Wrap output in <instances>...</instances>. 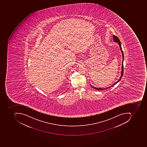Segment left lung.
<instances>
[{
	"instance_id": "obj_1",
	"label": "left lung",
	"mask_w": 147,
	"mask_h": 147,
	"mask_svg": "<svg viewBox=\"0 0 147 147\" xmlns=\"http://www.w3.org/2000/svg\"><path fill=\"white\" fill-rule=\"evenodd\" d=\"M113 40H114L115 42H117L118 43V44L119 45V47H120V49H121V52L122 53V58H123V60H122V67H121V77H120V79L118 80L116 82H115L114 84H113L111 86H109V87H107L106 88H97V87H94V86H92V85H90V86L91 87H93V88L95 89L98 90H103L104 89H107L108 88H110V87H112V86H113L114 85L116 84H117L118 83V82L120 81L121 80V79L122 78V76L123 75V70H124V67H123V61H124V53H123V51L122 50V48H121V42H120V40L118 38H117V36H116L113 35Z\"/></svg>"
}]
</instances>
